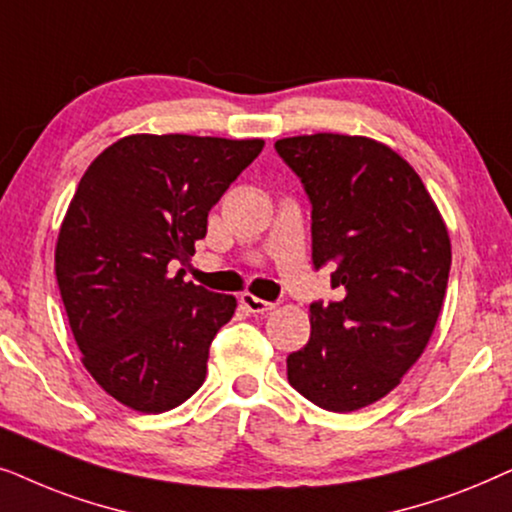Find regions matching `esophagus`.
<instances>
[{
    "label": "esophagus",
    "instance_id": "esophagus-1",
    "mask_svg": "<svg viewBox=\"0 0 512 512\" xmlns=\"http://www.w3.org/2000/svg\"><path fill=\"white\" fill-rule=\"evenodd\" d=\"M238 302H241L243 309H248L250 313H267V311H271L276 306V304H271V302H264V299H260V297L250 295V292H243V295L238 297Z\"/></svg>",
    "mask_w": 512,
    "mask_h": 512
}]
</instances>
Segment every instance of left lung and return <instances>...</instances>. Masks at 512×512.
I'll list each match as a JSON object with an SVG mask.
<instances>
[{
	"label": "left lung",
	"mask_w": 512,
	"mask_h": 512,
	"mask_svg": "<svg viewBox=\"0 0 512 512\" xmlns=\"http://www.w3.org/2000/svg\"><path fill=\"white\" fill-rule=\"evenodd\" d=\"M311 201L313 267L335 262L339 302L311 304V337L288 356L290 386L330 412L384 398L417 363L445 299L452 243L410 163L365 135L276 142Z\"/></svg>",
	"instance_id": "obj_1"
}]
</instances>
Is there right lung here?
<instances>
[{
    "label": "right lung",
    "mask_w": 512,
    "mask_h": 512,
    "mask_svg": "<svg viewBox=\"0 0 512 512\" xmlns=\"http://www.w3.org/2000/svg\"><path fill=\"white\" fill-rule=\"evenodd\" d=\"M264 140L126 135L93 159L56 243V278L81 363L105 393L161 414L199 391L234 295L185 281L194 243Z\"/></svg>",
    "instance_id": "add662e5"
}]
</instances>
